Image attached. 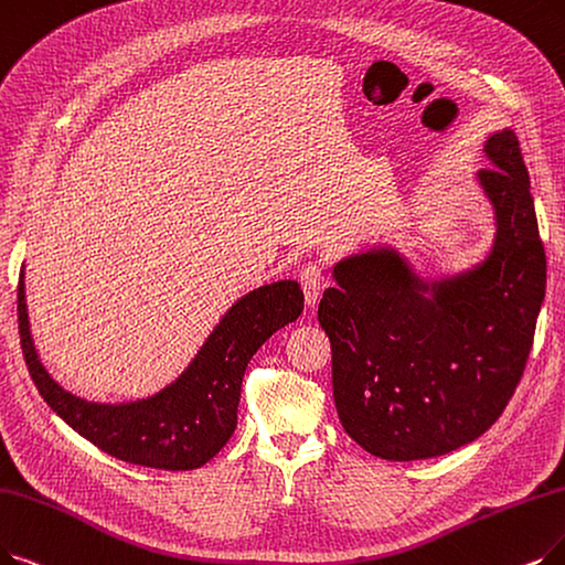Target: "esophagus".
Masks as SVG:
<instances>
[{
	"instance_id": "34e87169",
	"label": "esophagus",
	"mask_w": 565,
	"mask_h": 565,
	"mask_svg": "<svg viewBox=\"0 0 565 565\" xmlns=\"http://www.w3.org/2000/svg\"><path fill=\"white\" fill-rule=\"evenodd\" d=\"M301 287H303V297H306V306L312 308L320 299V291L324 285V274L320 264H306L299 274Z\"/></svg>"
}]
</instances>
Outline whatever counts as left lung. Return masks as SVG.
Masks as SVG:
<instances>
[{
  "instance_id": "left-lung-1",
  "label": "left lung",
  "mask_w": 565,
  "mask_h": 565,
  "mask_svg": "<svg viewBox=\"0 0 565 565\" xmlns=\"http://www.w3.org/2000/svg\"><path fill=\"white\" fill-rule=\"evenodd\" d=\"M476 173L493 211L489 253L424 278L394 245L333 264L318 320L331 341L338 417L387 461L443 457L478 440L522 380L545 301L547 259L512 129L484 141Z\"/></svg>"
}]
</instances>
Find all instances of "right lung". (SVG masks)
Masks as SVG:
<instances>
[{"label": "right lung", "mask_w": 565, "mask_h": 565, "mask_svg": "<svg viewBox=\"0 0 565 565\" xmlns=\"http://www.w3.org/2000/svg\"><path fill=\"white\" fill-rule=\"evenodd\" d=\"M301 310L303 291L297 280L262 285L232 303L188 369L167 387L137 401L99 403L64 390L43 366L30 329L25 268L18 280L22 354L43 401L102 452L160 470L201 468L227 445L236 428L247 361Z\"/></svg>", "instance_id": "right-lung-1"}]
</instances>
